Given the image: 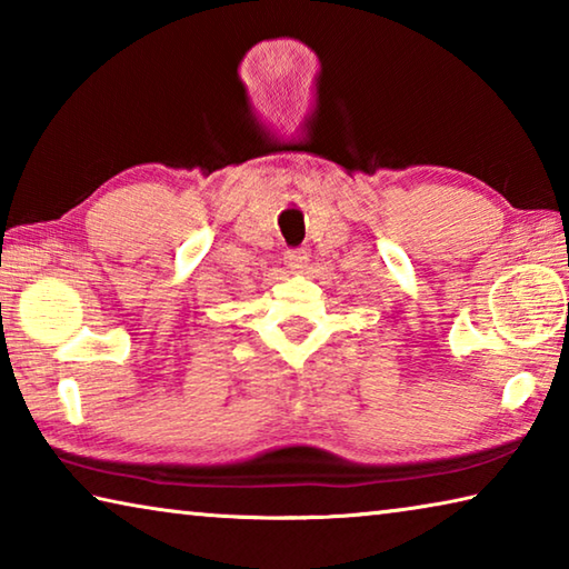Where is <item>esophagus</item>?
<instances>
[{
	"label": "esophagus",
	"instance_id": "34e87169",
	"mask_svg": "<svg viewBox=\"0 0 569 569\" xmlns=\"http://www.w3.org/2000/svg\"><path fill=\"white\" fill-rule=\"evenodd\" d=\"M286 266L291 268V271H303V268L308 266V253L303 248H291L286 250Z\"/></svg>",
	"mask_w": 569,
	"mask_h": 569
}]
</instances>
